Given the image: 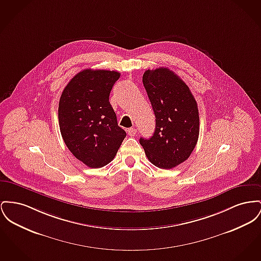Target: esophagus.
I'll return each instance as SVG.
<instances>
[{
    "instance_id": "1",
    "label": "esophagus",
    "mask_w": 261,
    "mask_h": 261,
    "mask_svg": "<svg viewBox=\"0 0 261 261\" xmlns=\"http://www.w3.org/2000/svg\"><path fill=\"white\" fill-rule=\"evenodd\" d=\"M127 133H128L129 136L133 137V136H135V135L137 134V130H136L135 128H129V129L127 130Z\"/></svg>"
}]
</instances>
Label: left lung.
<instances>
[{
	"label": "left lung",
	"instance_id": "1",
	"mask_svg": "<svg viewBox=\"0 0 261 261\" xmlns=\"http://www.w3.org/2000/svg\"><path fill=\"white\" fill-rule=\"evenodd\" d=\"M143 84L155 116V129L151 138H140V144L155 167L172 169L186 161L197 144L196 100L187 85L168 68L147 70Z\"/></svg>",
	"mask_w": 261,
	"mask_h": 261
}]
</instances>
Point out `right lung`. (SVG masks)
<instances>
[{"instance_id":"right-lung-1","label":"right lung","mask_w":261,"mask_h":261,"mask_svg":"<svg viewBox=\"0 0 261 261\" xmlns=\"http://www.w3.org/2000/svg\"><path fill=\"white\" fill-rule=\"evenodd\" d=\"M120 73L86 69L62 92L58 118L70 152L92 169L102 168L115 156L126 137L109 102V93Z\"/></svg>"}]
</instances>
